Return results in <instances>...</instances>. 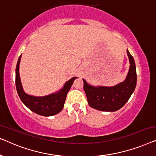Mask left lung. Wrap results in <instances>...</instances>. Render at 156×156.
Wrapping results in <instances>:
<instances>
[{"mask_svg": "<svg viewBox=\"0 0 156 156\" xmlns=\"http://www.w3.org/2000/svg\"><path fill=\"white\" fill-rule=\"evenodd\" d=\"M130 67L123 82L112 87L92 86L83 79L84 90L89 105L102 112H116L125 105L135 90L137 82L136 67L133 57L126 50Z\"/></svg>", "mask_w": 156, "mask_h": 156, "instance_id": "left-lung-1", "label": "left lung"}]
</instances>
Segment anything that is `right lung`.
I'll list each match as a JSON object with an SVG mask.
<instances>
[{
	"label": "right lung",
	"instance_id": "1",
	"mask_svg": "<svg viewBox=\"0 0 156 156\" xmlns=\"http://www.w3.org/2000/svg\"><path fill=\"white\" fill-rule=\"evenodd\" d=\"M21 55L19 57L16 69V89L21 101L29 109L40 116H51L58 114L62 110L68 91L73 84L74 81L77 77L74 76L66 82L62 88L57 92L44 97H35V96L27 94L23 90L20 74H19V66H20Z\"/></svg>",
	"mask_w": 156,
	"mask_h": 156
}]
</instances>
